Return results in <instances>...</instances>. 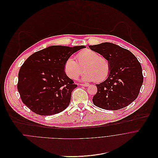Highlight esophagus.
Listing matches in <instances>:
<instances>
[{"mask_svg":"<svg viewBox=\"0 0 158 158\" xmlns=\"http://www.w3.org/2000/svg\"><path fill=\"white\" fill-rule=\"evenodd\" d=\"M81 86H85V87H87L89 86V84H80Z\"/></svg>","mask_w":158,"mask_h":158,"instance_id":"1","label":"esophagus"}]
</instances>
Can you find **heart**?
Here are the masks:
<instances>
[{
    "label": "heart",
    "mask_w": 158,
    "mask_h": 158,
    "mask_svg": "<svg viewBox=\"0 0 158 158\" xmlns=\"http://www.w3.org/2000/svg\"><path fill=\"white\" fill-rule=\"evenodd\" d=\"M77 61L69 57L64 64V72L72 79H77L84 70L83 81L100 82L105 80L110 72L109 61L93 50H83L77 55Z\"/></svg>",
    "instance_id": "1"
}]
</instances>
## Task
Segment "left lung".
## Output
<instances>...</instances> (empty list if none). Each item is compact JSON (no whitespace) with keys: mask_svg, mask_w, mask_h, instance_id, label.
Here are the masks:
<instances>
[{"mask_svg":"<svg viewBox=\"0 0 158 158\" xmlns=\"http://www.w3.org/2000/svg\"><path fill=\"white\" fill-rule=\"evenodd\" d=\"M89 47L106 58L110 64L107 78L96 85L98 90L93 98V104L108 110L129 105L138 97L143 82L142 67L136 57L128 50L112 43Z\"/></svg>","mask_w":158,"mask_h":158,"instance_id":"obj_1","label":"left lung"}]
</instances>
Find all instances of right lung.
<instances>
[{
	"mask_svg": "<svg viewBox=\"0 0 158 158\" xmlns=\"http://www.w3.org/2000/svg\"><path fill=\"white\" fill-rule=\"evenodd\" d=\"M85 46L53 45L30 55L20 69L17 89L22 102L37 114L49 116L69 105L77 87L64 72L66 60Z\"/></svg>",
	"mask_w": 158,
	"mask_h": 158,
	"instance_id": "obj_1",
	"label": "right lung"
}]
</instances>
